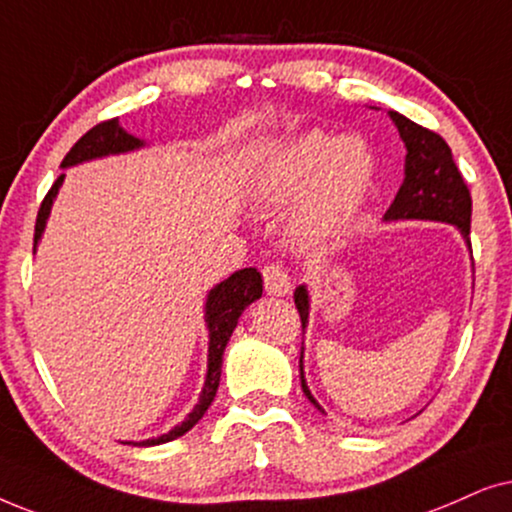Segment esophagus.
I'll return each instance as SVG.
<instances>
[{"label":"esophagus","mask_w":512,"mask_h":512,"mask_svg":"<svg viewBox=\"0 0 512 512\" xmlns=\"http://www.w3.org/2000/svg\"><path fill=\"white\" fill-rule=\"evenodd\" d=\"M264 276V292L271 297H285L290 292V276L285 274L281 267H276V264H271V267H264L262 271Z\"/></svg>","instance_id":"34e87169"}]
</instances>
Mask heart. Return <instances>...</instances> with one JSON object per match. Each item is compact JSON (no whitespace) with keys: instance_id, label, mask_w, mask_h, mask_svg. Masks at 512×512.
<instances>
[{"instance_id":"obj_1","label":"heart","mask_w":512,"mask_h":512,"mask_svg":"<svg viewBox=\"0 0 512 512\" xmlns=\"http://www.w3.org/2000/svg\"><path fill=\"white\" fill-rule=\"evenodd\" d=\"M374 175L377 161L363 138L311 128L269 154L255 194L271 208L299 201L290 217L292 236L302 245H323L353 220Z\"/></svg>"}]
</instances>
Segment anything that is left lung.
Returning <instances> with one entry per match:
<instances>
[{"label": "left lung", "mask_w": 512, "mask_h": 512, "mask_svg": "<svg viewBox=\"0 0 512 512\" xmlns=\"http://www.w3.org/2000/svg\"><path fill=\"white\" fill-rule=\"evenodd\" d=\"M388 117L398 128L400 140L405 142L407 156H405V180L400 185L398 194L386 210L384 222H398V220H424V222H445L459 229V234L466 241L470 250V210H473V201H470L468 187L456 168L452 159V149L438 133L428 131L414 124L403 114L388 112ZM473 260V252H470ZM311 297L306 285H297L295 290V306L302 318V330L309 325V309ZM299 379H302V391L309 403L316 407L318 412L325 410L313 398L309 386L304 379V346L302 356H299Z\"/></svg>", "instance_id": "1"}]
</instances>
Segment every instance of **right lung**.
I'll return each mask as SVG.
<instances>
[{
  "label": "right lung",
  "mask_w": 512,
  "mask_h": 512,
  "mask_svg": "<svg viewBox=\"0 0 512 512\" xmlns=\"http://www.w3.org/2000/svg\"><path fill=\"white\" fill-rule=\"evenodd\" d=\"M142 147H147L145 140L135 138V135L126 131V128H121L119 119H109V121H102L98 126H93L86 135H81L77 145L67 152L63 163H60V168H72L86 161L105 159V156L138 152ZM63 182H65V173H60L58 180L53 182V187L49 189V194H46V199L42 201V208H39L37 224H34V252H37V245L42 241L53 201H56ZM260 297H262V274L252 267L234 271L229 278H224V281H220L208 290L206 306H203V318H206V330H208V365H206V381H203V388L199 393V403L194 405V410L187 414L182 424L170 428L168 433L159 435V438H149V440H126L124 445H135V447L163 445V442L180 438V435L192 431V428L199 424V419L208 412L210 403L215 400L217 386H220L222 356L229 344L231 332H234L241 313Z\"/></svg>",
  "instance_id": "add662e5"
}]
</instances>
